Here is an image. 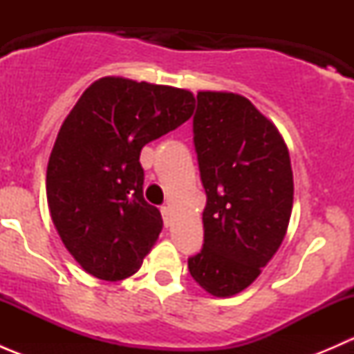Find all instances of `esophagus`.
I'll list each match as a JSON object with an SVG mask.
<instances>
[{
    "label": "esophagus",
    "mask_w": 354,
    "mask_h": 354,
    "mask_svg": "<svg viewBox=\"0 0 354 354\" xmlns=\"http://www.w3.org/2000/svg\"><path fill=\"white\" fill-rule=\"evenodd\" d=\"M160 214H162V219L166 226H169V221H171V209L169 205H162L160 207Z\"/></svg>",
    "instance_id": "esophagus-1"
}]
</instances>
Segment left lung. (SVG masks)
Wrapping results in <instances>:
<instances>
[{"instance_id": "obj_1", "label": "left lung", "mask_w": 354, "mask_h": 354, "mask_svg": "<svg viewBox=\"0 0 354 354\" xmlns=\"http://www.w3.org/2000/svg\"><path fill=\"white\" fill-rule=\"evenodd\" d=\"M194 144L207 205L203 246L188 270L207 292L227 298L260 276L286 236L291 160L276 124L233 92H198Z\"/></svg>"}]
</instances>
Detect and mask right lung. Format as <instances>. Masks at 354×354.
Here are the masks:
<instances>
[{
    "instance_id": "obj_1",
    "label": "right lung",
    "mask_w": 354,
    "mask_h": 354,
    "mask_svg": "<svg viewBox=\"0 0 354 354\" xmlns=\"http://www.w3.org/2000/svg\"><path fill=\"white\" fill-rule=\"evenodd\" d=\"M190 91L123 77L95 80L63 121L48 162L51 219L68 252L102 281L133 276L162 217L144 198L142 147L194 114Z\"/></svg>"
}]
</instances>
